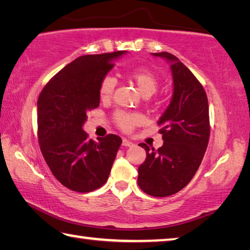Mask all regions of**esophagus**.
I'll use <instances>...</instances> for the list:
<instances>
[{
	"label": "esophagus",
	"instance_id": "obj_1",
	"mask_svg": "<svg viewBox=\"0 0 250 250\" xmlns=\"http://www.w3.org/2000/svg\"><path fill=\"white\" fill-rule=\"evenodd\" d=\"M122 146H125V147L132 146H133V142H131V141H129V140H126V139H124V140H122Z\"/></svg>",
	"mask_w": 250,
	"mask_h": 250
}]
</instances>
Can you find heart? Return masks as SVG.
Returning <instances> with one entry per match:
<instances>
[{"label":"heart","instance_id":"obj_1","mask_svg":"<svg viewBox=\"0 0 250 250\" xmlns=\"http://www.w3.org/2000/svg\"><path fill=\"white\" fill-rule=\"evenodd\" d=\"M125 77L131 80L143 97H150L158 90L160 86L159 76L153 70L138 67L125 73ZM116 79L111 76H104L99 83V97L101 100H109L113 95L116 88ZM113 120L116 125L124 131H131L135 125H138L142 120L139 113H129L124 111H117L113 115Z\"/></svg>","mask_w":250,"mask_h":250}]
</instances>
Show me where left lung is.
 <instances>
[{
    "label": "left lung",
    "mask_w": 250,
    "mask_h": 250,
    "mask_svg": "<svg viewBox=\"0 0 250 250\" xmlns=\"http://www.w3.org/2000/svg\"><path fill=\"white\" fill-rule=\"evenodd\" d=\"M153 55L172 62L174 90L158 122L163 146L150 151L146 143L139 145L146 159L139 167L138 184L151 196L166 197L184 188L201 166L210 132L208 100L202 83L174 55Z\"/></svg>",
    "instance_id": "obj_1"
}]
</instances>
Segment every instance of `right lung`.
<instances>
[{"mask_svg":"<svg viewBox=\"0 0 250 250\" xmlns=\"http://www.w3.org/2000/svg\"><path fill=\"white\" fill-rule=\"evenodd\" d=\"M125 50L84 55L45 84L37 100L40 147L53 175L71 191L88 193L108 180L122 143L117 134L94 141L83 130L87 112L98 108L99 83Z\"/></svg>","mask_w":250,"mask_h":250,"instance_id":"1","label":"right lung"}]
</instances>
